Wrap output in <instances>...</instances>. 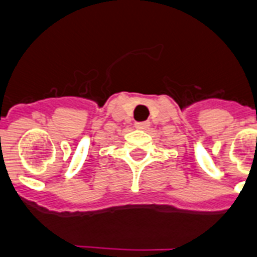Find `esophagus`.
<instances>
[{"label":"esophagus","instance_id":"esophagus-1","mask_svg":"<svg viewBox=\"0 0 257 257\" xmlns=\"http://www.w3.org/2000/svg\"><path fill=\"white\" fill-rule=\"evenodd\" d=\"M148 126H150V122H137L135 123V127L138 130H146V128H148Z\"/></svg>","mask_w":257,"mask_h":257}]
</instances>
